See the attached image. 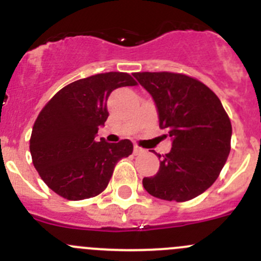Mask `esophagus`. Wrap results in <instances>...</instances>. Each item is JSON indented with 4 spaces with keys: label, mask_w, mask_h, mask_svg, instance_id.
I'll list each match as a JSON object with an SVG mask.
<instances>
[{
    "label": "esophagus",
    "mask_w": 261,
    "mask_h": 261,
    "mask_svg": "<svg viewBox=\"0 0 261 261\" xmlns=\"http://www.w3.org/2000/svg\"><path fill=\"white\" fill-rule=\"evenodd\" d=\"M144 151H145V150H144L143 147H140V146H138V145L134 146V154H135V155L141 154V152H144Z\"/></svg>",
    "instance_id": "1"
}]
</instances>
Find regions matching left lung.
Wrapping results in <instances>:
<instances>
[{
  "instance_id": "left-lung-1",
  "label": "left lung",
  "mask_w": 261,
  "mask_h": 261,
  "mask_svg": "<svg viewBox=\"0 0 261 261\" xmlns=\"http://www.w3.org/2000/svg\"><path fill=\"white\" fill-rule=\"evenodd\" d=\"M134 77L152 96L159 127L173 140L170 152L158 154L159 170L144 178V188L165 201L196 198L215 183L227 160L230 117L215 92L196 78L172 72H139Z\"/></svg>"
}]
</instances>
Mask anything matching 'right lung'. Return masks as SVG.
I'll return each mask as SVG.
<instances>
[{
    "label": "right lung",
    "instance_id": "add662e5",
    "mask_svg": "<svg viewBox=\"0 0 261 261\" xmlns=\"http://www.w3.org/2000/svg\"><path fill=\"white\" fill-rule=\"evenodd\" d=\"M136 84L128 73H99L63 87L43 107L34 123L30 152L51 191L68 201H81L106 189L117 162L133 154L134 145L127 139L97 141L96 134L109 117L111 92Z\"/></svg>",
    "mask_w": 261,
    "mask_h": 261
}]
</instances>
